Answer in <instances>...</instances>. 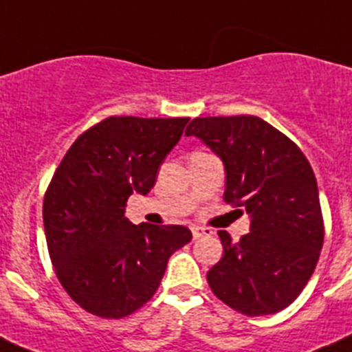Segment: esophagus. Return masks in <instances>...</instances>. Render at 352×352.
Here are the masks:
<instances>
[{
    "label": "esophagus",
    "mask_w": 352,
    "mask_h": 352,
    "mask_svg": "<svg viewBox=\"0 0 352 352\" xmlns=\"http://www.w3.org/2000/svg\"><path fill=\"white\" fill-rule=\"evenodd\" d=\"M191 233H192V239H195V240H198V239H201V236L212 235V230H208V228H199V226H192V228H191Z\"/></svg>",
    "instance_id": "34e87169"
}]
</instances>
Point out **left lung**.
<instances>
[{"label":"left lung","mask_w":352,"mask_h":352,"mask_svg":"<svg viewBox=\"0 0 352 352\" xmlns=\"http://www.w3.org/2000/svg\"><path fill=\"white\" fill-rule=\"evenodd\" d=\"M223 160L224 201L251 217V233L208 270L210 289L245 316L275 314L298 298L324 240L312 166L293 140L256 116L196 117L186 128Z\"/></svg>","instance_id":"left-lung-1"}]
</instances>
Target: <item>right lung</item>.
<instances>
[{
	"label": "right lung",
	"mask_w": 352,
	"mask_h": 352,
	"mask_svg": "<svg viewBox=\"0 0 352 352\" xmlns=\"http://www.w3.org/2000/svg\"><path fill=\"white\" fill-rule=\"evenodd\" d=\"M188 117L112 116L68 148L43 198L49 254L69 298L89 314L121 319L153 298L170 256L191 242L186 226L133 224V192L147 195Z\"/></svg>",
	"instance_id": "1"
}]
</instances>
